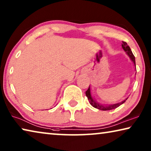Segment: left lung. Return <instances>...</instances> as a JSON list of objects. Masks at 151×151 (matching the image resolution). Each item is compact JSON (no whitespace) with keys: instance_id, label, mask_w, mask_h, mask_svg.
Segmentation results:
<instances>
[{"instance_id":"8db88e82","label":"left lung","mask_w":151,"mask_h":151,"mask_svg":"<svg viewBox=\"0 0 151 151\" xmlns=\"http://www.w3.org/2000/svg\"><path fill=\"white\" fill-rule=\"evenodd\" d=\"M123 44H122V48L123 49L125 52H126V54L127 55V56L129 57V59L132 60V61L134 63V66H135L136 68V62H135V57H134V55H133V53H132V50L130 49V48H129V46L127 45V44L126 42H122ZM86 96L88 97V100L89 103L90 105H91L92 106H94V108H96L98 109L99 110H102V111H108V110H111V109H115L118 107V106H120L121 105H122L123 103H124L125 102H126V100L128 99V97L126 98L124 101H122L121 103H116V104H111V105H104V104H101L97 102L96 100H95L93 97H92V94H91V90H90V87L89 86L88 89L86 90Z\"/></svg>"}]
</instances>
